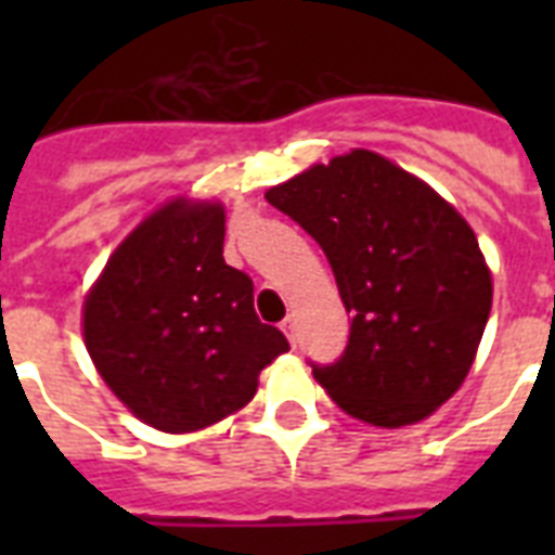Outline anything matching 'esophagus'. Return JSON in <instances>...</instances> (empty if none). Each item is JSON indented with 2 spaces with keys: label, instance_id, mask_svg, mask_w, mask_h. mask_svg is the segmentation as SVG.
<instances>
[{
  "label": "esophagus",
  "instance_id": "esophagus-1",
  "mask_svg": "<svg viewBox=\"0 0 555 555\" xmlns=\"http://www.w3.org/2000/svg\"><path fill=\"white\" fill-rule=\"evenodd\" d=\"M282 331H285V337L291 339V346H294V343H296V331H294V320H291V317H287V320L282 322Z\"/></svg>",
  "mask_w": 555,
  "mask_h": 555
}]
</instances>
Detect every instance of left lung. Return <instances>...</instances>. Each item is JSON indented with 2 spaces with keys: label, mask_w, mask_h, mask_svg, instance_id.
Returning a JSON list of instances; mask_svg holds the SVG:
<instances>
[{
  "label": "left lung",
  "mask_w": 555,
  "mask_h": 555,
  "mask_svg": "<svg viewBox=\"0 0 555 555\" xmlns=\"http://www.w3.org/2000/svg\"><path fill=\"white\" fill-rule=\"evenodd\" d=\"M313 235L351 313L337 363L313 365L357 421L409 426L455 395L492 308V276L473 227L421 178L354 150L268 190Z\"/></svg>",
  "instance_id": "left-lung-1"
}]
</instances>
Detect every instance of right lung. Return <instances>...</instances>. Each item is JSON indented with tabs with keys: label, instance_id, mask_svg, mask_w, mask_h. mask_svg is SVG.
<instances>
[{
	"label": "right lung",
	"instance_id": "right-lung-1",
	"mask_svg": "<svg viewBox=\"0 0 555 555\" xmlns=\"http://www.w3.org/2000/svg\"><path fill=\"white\" fill-rule=\"evenodd\" d=\"M100 377L134 417L195 431L238 412L285 334L256 317L253 279L224 261V207L169 201L126 235L82 305Z\"/></svg>",
	"mask_w": 555,
	"mask_h": 555
}]
</instances>
